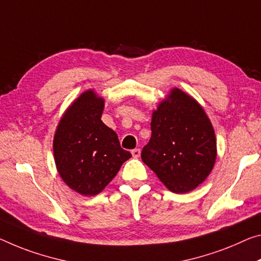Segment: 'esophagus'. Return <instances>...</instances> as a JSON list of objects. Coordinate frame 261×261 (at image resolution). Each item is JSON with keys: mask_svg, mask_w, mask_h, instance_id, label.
<instances>
[{"mask_svg": "<svg viewBox=\"0 0 261 261\" xmlns=\"http://www.w3.org/2000/svg\"><path fill=\"white\" fill-rule=\"evenodd\" d=\"M131 153H132V156H134V158H136V159L139 158V156H140V150H139V148H135V150L131 151Z\"/></svg>", "mask_w": 261, "mask_h": 261, "instance_id": "obj_1", "label": "esophagus"}]
</instances>
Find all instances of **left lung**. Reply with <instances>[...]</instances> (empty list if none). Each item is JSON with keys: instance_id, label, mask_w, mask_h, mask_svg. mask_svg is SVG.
<instances>
[{"instance_id": "1", "label": "left lung", "mask_w": 261, "mask_h": 261, "mask_svg": "<svg viewBox=\"0 0 261 261\" xmlns=\"http://www.w3.org/2000/svg\"><path fill=\"white\" fill-rule=\"evenodd\" d=\"M152 136L142 159L173 193L195 189L210 174L216 160V137L198 103L179 88L153 111Z\"/></svg>"}]
</instances>
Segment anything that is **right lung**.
Instances as JSON below:
<instances>
[{
	"instance_id": "add662e5",
	"label": "right lung",
	"mask_w": 261,
	"mask_h": 261,
	"mask_svg": "<svg viewBox=\"0 0 261 261\" xmlns=\"http://www.w3.org/2000/svg\"><path fill=\"white\" fill-rule=\"evenodd\" d=\"M103 108L105 100L94 90L82 93L61 117L53 139L58 172L81 195L101 193L131 158L116 132L101 121Z\"/></svg>"
}]
</instances>
